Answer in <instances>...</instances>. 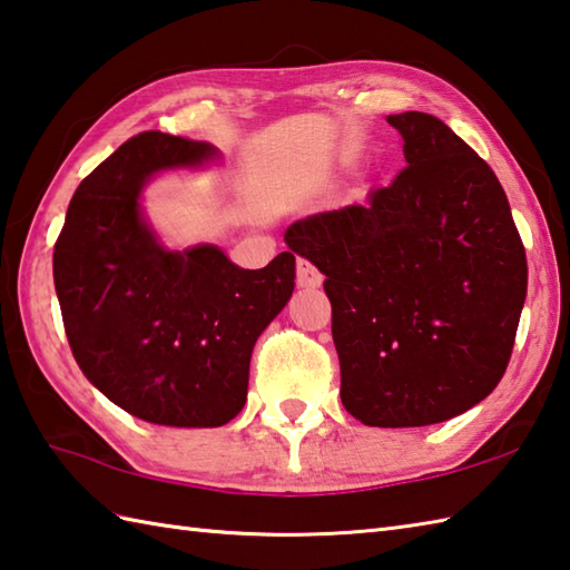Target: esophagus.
<instances>
[{"instance_id": "34e87169", "label": "esophagus", "mask_w": 570, "mask_h": 570, "mask_svg": "<svg viewBox=\"0 0 570 570\" xmlns=\"http://www.w3.org/2000/svg\"><path fill=\"white\" fill-rule=\"evenodd\" d=\"M297 285L299 287H320L322 273L305 258H297Z\"/></svg>"}]
</instances>
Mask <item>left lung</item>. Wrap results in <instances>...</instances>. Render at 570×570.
Segmentation results:
<instances>
[{
    "label": "left lung",
    "mask_w": 570,
    "mask_h": 570,
    "mask_svg": "<svg viewBox=\"0 0 570 570\" xmlns=\"http://www.w3.org/2000/svg\"><path fill=\"white\" fill-rule=\"evenodd\" d=\"M386 120L409 165L366 204L295 220L285 243L327 275L344 409L364 425L417 428L502 381L529 271L492 167L435 115Z\"/></svg>",
    "instance_id": "left-lung-1"
}]
</instances>
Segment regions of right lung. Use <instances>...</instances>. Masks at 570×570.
<instances>
[{"instance_id": "right-lung-1", "label": "right lung", "mask_w": 570, "mask_h": 570, "mask_svg": "<svg viewBox=\"0 0 570 570\" xmlns=\"http://www.w3.org/2000/svg\"><path fill=\"white\" fill-rule=\"evenodd\" d=\"M208 142L147 130L80 181L53 246L68 344L130 415L218 428L246 403L255 340L295 287V255L243 271L214 246L165 250L139 214L155 171L212 159Z\"/></svg>"}]
</instances>
